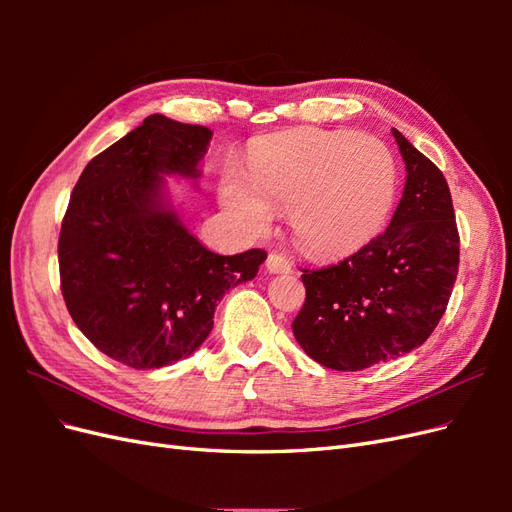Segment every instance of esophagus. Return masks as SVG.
I'll return each instance as SVG.
<instances>
[{
	"label": "esophagus",
	"instance_id": "34e87169",
	"mask_svg": "<svg viewBox=\"0 0 512 512\" xmlns=\"http://www.w3.org/2000/svg\"><path fill=\"white\" fill-rule=\"evenodd\" d=\"M267 271L269 273H290L292 271V265H290V260L286 258V256H282V254H269V258H267Z\"/></svg>",
	"mask_w": 512,
	"mask_h": 512
}]
</instances>
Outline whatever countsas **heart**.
<instances>
[{
  "mask_svg": "<svg viewBox=\"0 0 512 512\" xmlns=\"http://www.w3.org/2000/svg\"><path fill=\"white\" fill-rule=\"evenodd\" d=\"M397 166L378 138L305 128L260 143L250 179L230 170L222 205L250 237L267 235L273 209L288 211L297 243L320 258L344 256L374 239L395 205Z\"/></svg>",
  "mask_w": 512,
  "mask_h": 512,
  "instance_id": "1",
  "label": "heart"
}]
</instances>
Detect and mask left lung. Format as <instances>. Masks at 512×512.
Instances as JSON below:
<instances>
[{"instance_id":"obj_1","label":"left lung","mask_w":512,"mask_h":512,"mask_svg":"<svg viewBox=\"0 0 512 512\" xmlns=\"http://www.w3.org/2000/svg\"><path fill=\"white\" fill-rule=\"evenodd\" d=\"M406 162L404 196L382 235L318 271L292 333L309 359L359 371L421 346L438 327L459 269V232L442 170L393 128Z\"/></svg>"}]
</instances>
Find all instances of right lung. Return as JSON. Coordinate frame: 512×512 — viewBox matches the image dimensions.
Listing matches in <instances>:
<instances>
[{
    "label": "right lung",
    "instance_id": "add662e5",
    "mask_svg": "<svg viewBox=\"0 0 512 512\" xmlns=\"http://www.w3.org/2000/svg\"><path fill=\"white\" fill-rule=\"evenodd\" d=\"M213 132L164 115L91 160L61 222V292L76 327L134 369L194 354L224 294L256 277L265 250L220 256L183 226L166 175L198 179Z\"/></svg>",
    "mask_w": 512,
    "mask_h": 512
}]
</instances>
